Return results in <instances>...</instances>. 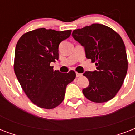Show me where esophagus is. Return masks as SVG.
Listing matches in <instances>:
<instances>
[{"instance_id":"1","label":"esophagus","mask_w":135,"mask_h":135,"mask_svg":"<svg viewBox=\"0 0 135 135\" xmlns=\"http://www.w3.org/2000/svg\"><path fill=\"white\" fill-rule=\"evenodd\" d=\"M80 76H82V74H80V73H77V72H76V77L79 78Z\"/></svg>"}]
</instances>
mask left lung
Returning <instances> with one entry per match:
<instances>
[{
  "instance_id": "obj_1",
  "label": "left lung",
  "mask_w": 135,
  "mask_h": 135,
  "mask_svg": "<svg viewBox=\"0 0 135 135\" xmlns=\"http://www.w3.org/2000/svg\"><path fill=\"white\" fill-rule=\"evenodd\" d=\"M72 36L84 47L85 55L97 70L85 71L89 80L83 93L93 102L102 103L116 95L128 71L126 46L118 33L103 24H93L73 31Z\"/></svg>"
}]
</instances>
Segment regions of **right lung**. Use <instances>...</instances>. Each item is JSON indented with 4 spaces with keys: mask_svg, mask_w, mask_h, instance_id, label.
<instances>
[{
    "mask_svg": "<svg viewBox=\"0 0 135 135\" xmlns=\"http://www.w3.org/2000/svg\"><path fill=\"white\" fill-rule=\"evenodd\" d=\"M71 30L57 31L45 28L24 33L16 45L14 71L22 89L34 104L46 109L59 106L66 88L76 73L54 71L51 62L59 59V45Z\"/></svg>",
    "mask_w": 135,
    "mask_h": 135,
    "instance_id": "add662e5",
    "label": "right lung"
}]
</instances>
